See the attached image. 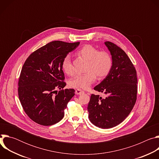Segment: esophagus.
Returning <instances> with one entry per match:
<instances>
[{"label": "esophagus", "instance_id": "1", "mask_svg": "<svg viewBox=\"0 0 159 159\" xmlns=\"http://www.w3.org/2000/svg\"><path fill=\"white\" fill-rule=\"evenodd\" d=\"M84 93V92L82 90H81V89H76V90H75V94H77V95L81 94H82V93Z\"/></svg>", "mask_w": 159, "mask_h": 159}]
</instances>
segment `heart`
I'll list each match as a JSON object with an SVG mask.
<instances>
[{
    "instance_id": "b5f03b06",
    "label": "heart",
    "mask_w": 159,
    "mask_h": 159,
    "mask_svg": "<svg viewBox=\"0 0 159 159\" xmlns=\"http://www.w3.org/2000/svg\"><path fill=\"white\" fill-rule=\"evenodd\" d=\"M79 55L88 60L86 73L75 75L69 81V85L76 89H86L93 84L96 79L106 77L112 67V59L106 52L99 50L91 45H85L79 51ZM62 69L65 74L72 75L74 74L73 66L70 57L66 56L62 61Z\"/></svg>"
}]
</instances>
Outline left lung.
<instances>
[{
    "instance_id": "8db88e82",
    "label": "left lung",
    "mask_w": 159,
    "mask_h": 159,
    "mask_svg": "<svg viewBox=\"0 0 159 159\" xmlns=\"http://www.w3.org/2000/svg\"><path fill=\"white\" fill-rule=\"evenodd\" d=\"M104 44L110 52L112 67L106 78L94 87L107 96L92 94L87 106L89 119L95 126L115 127L129 115L137 100V72L126 53L109 41Z\"/></svg>"
}]
</instances>
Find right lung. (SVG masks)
Returning a JSON list of instances; mask_svg holds the SVG:
<instances>
[{
	"mask_svg": "<svg viewBox=\"0 0 159 159\" xmlns=\"http://www.w3.org/2000/svg\"><path fill=\"white\" fill-rule=\"evenodd\" d=\"M79 44L52 41L31 53L22 66L19 98L26 115L35 123L50 126L63 118L64 110L75 95V90L62 89L66 85L62 61ZM57 89L60 90L58 93Z\"/></svg>",
	"mask_w": 159,
	"mask_h": 159,
	"instance_id": "obj_1",
	"label": "right lung"
}]
</instances>
